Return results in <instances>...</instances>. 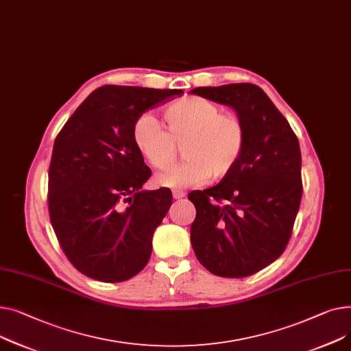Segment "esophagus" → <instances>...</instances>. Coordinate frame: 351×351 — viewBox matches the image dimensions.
Wrapping results in <instances>:
<instances>
[{
	"mask_svg": "<svg viewBox=\"0 0 351 351\" xmlns=\"http://www.w3.org/2000/svg\"><path fill=\"white\" fill-rule=\"evenodd\" d=\"M173 197H174V199H181V198L185 197V193L181 191V190H174L173 191Z\"/></svg>",
	"mask_w": 351,
	"mask_h": 351,
	"instance_id": "obj_1",
	"label": "esophagus"
}]
</instances>
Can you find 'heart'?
Listing matches in <instances>:
<instances>
[{"instance_id": "obj_1", "label": "heart", "mask_w": 351, "mask_h": 351, "mask_svg": "<svg viewBox=\"0 0 351 351\" xmlns=\"http://www.w3.org/2000/svg\"><path fill=\"white\" fill-rule=\"evenodd\" d=\"M164 129L150 114H141L133 125V143L137 152L154 169H167L182 144L177 166L156 177L158 185L187 189L228 176L238 164L246 141L242 120L221 109L208 99L193 96L178 99L162 112Z\"/></svg>"}]
</instances>
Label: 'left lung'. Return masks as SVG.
Instances as JSON below:
<instances>
[{
	"label": "left lung",
	"instance_id": "8db88e82",
	"mask_svg": "<svg viewBox=\"0 0 351 351\" xmlns=\"http://www.w3.org/2000/svg\"><path fill=\"white\" fill-rule=\"evenodd\" d=\"M230 106L246 141L235 169L189 199L197 210L191 245L199 263L222 278H245L276 261L291 239L302 199L299 140L256 85L230 84L190 90Z\"/></svg>",
	"mask_w": 351,
	"mask_h": 351
}]
</instances>
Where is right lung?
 Returning a JSON list of instances; mask_svg holds the SVG:
<instances>
[{"label": "right lung", "mask_w": 351, "mask_h": 351, "mask_svg": "<svg viewBox=\"0 0 351 351\" xmlns=\"http://www.w3.org/2000/svg\"><path fill=\"white\" fill-rule=\"evenodd\" d=\"M181 89L106 85L93 90L55 138L48 174L51 223L76 269L123 282L147 265L169 213V189L141 190L152 170L133 143L134 121Z\"/></svg>", "instance_id": "add662e5"}]
</instances>
